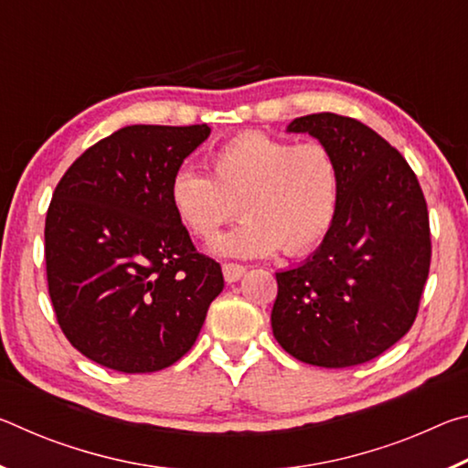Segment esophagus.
I'll return each mask as SVG.
<instances>
[{
	"label": "esophagus",
	"mask_w": 468,
	"mask_h": 468,
	"mask_svg": "<svg viewBox=\"0 0 468 468\" xmlns=\"http://www.w3.org/2000/svg\"><path fill=\"white\" fill-rule=\"evenodd\" d=\"M223 274H225L227 282H237L245 274V266L227 262V264H223Z\"/></svg>",
	"instance_id": "esophagus-1"
}]
</instances>
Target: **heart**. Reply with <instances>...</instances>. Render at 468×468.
I'll list each match as a JSON object with an SVG mask.
<instances>
[{
	"mask_svg": "<svg viewBox=\"0 0 468 468\" xmlns=\"http://www.w3.org/2000/svg\"><path fill=\"white\" fill-rule=\"evenodd\" d=\"M210 177L181 167L169 202L197 239L215 237L227 220H243L212 245L218 256L264 258L282 250L303 256L324 241L336 217L338 165L318 140L291 144L266 132H241L208 156Z\"/></svg>",
	"mask_w": 468,
	"mask_h": 468,
	"instance_id": "b5f03b06",
	"label": "heart"
}]
</instances>
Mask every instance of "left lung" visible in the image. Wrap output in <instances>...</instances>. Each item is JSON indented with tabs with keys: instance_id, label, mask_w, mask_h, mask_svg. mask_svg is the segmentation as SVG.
Segmentation results:
<instances>
[{
	"instance_id": "obj_1",
	"label": "left lung",
	"mask_w": 468,
	"mask_h": 468,
	"mask_svg": "<svg viewBox=\"0 0 468 468\" xmlns=\"http://www.w3.org/2000/svg\"><path fill=\"white\" fill-rule=\"evenodd\" d=\"M287 132L310 133L335 154L338 206L320 248L276 272L274 338L310 366H359L417 318L431 260L421 186L399 150L353 117L314 113Z\"/></svg>"
}]
</instances>
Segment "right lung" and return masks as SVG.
I'll return each instance as SVG.
<instances>
[{
	"label": "right lung",
	"instance_id": "1",
	"mask_svg": "<svg viewBox=\"0 0 468 468\" xmlns=\"http://www.w3.org/2000/svg\"><path fill=\"white\" fill-rule=\"evenodd\" d=\"M210 136L202 125H128L78 156L45 220L49 297L84 357L123 374L165 369L192 348L225 287L169 202V181Z\"/></svg>",
	"mask_w": 468,
	"mask_h": 468
}]
</instances>
